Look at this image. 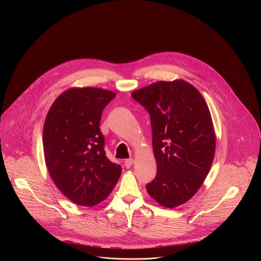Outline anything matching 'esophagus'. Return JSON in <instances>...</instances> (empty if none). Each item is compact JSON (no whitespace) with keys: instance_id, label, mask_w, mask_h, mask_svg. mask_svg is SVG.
<instances>
[{"instance_id":"1","label":"esophagus","mask_w":261,"mask_h":261,"mask_svg":"<svg viewBox=\"0 0 261 261\" xmlns=\"http://www.w3.org/2000/svg\"><path fill=\"white\" fill-rule=\"evenodd\" d=\"M132 164H133V159H126L125 160V162H124V165H125V167L126 168H130L131 166H132Z\"/></svg>"}]
</instances>
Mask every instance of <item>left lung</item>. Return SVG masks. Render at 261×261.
Wrapping results in <instances>:
<instances>
[{"label": "left lung", "mask_w": 261, "mask_h": 261, "mask_svg": "<svg viewBox=\"0 0 261 261\" xmlns=\"http://www.w3.org/2000/svg\"><path fill=\"white\" fill-rule=\"evenodd\" d=\"M150 115L156 177L146 191L165 207L188 201L205 179L216 138L208 107L192 85L158 82L131 95Z\"/></svg>", "instance_id": "left-lung-1"}]
</instances>
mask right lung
<instances>
[{
	"label": "right lung",
	"mask_w": 261,
	"mask_h": 261,
	"mask_svg": "<svg viewBox=\"0 0 261 261\" xmlns=\"http://www.w3.org/2000/svg\"><path fill=\"white\" fill-rule=\"evenodd\" d=\"M115 97L97 88L70 89L46 116L42 141L47 169L61 192L79 205L104 200L121 175V165L106 157L99 128L103 109Z\"/></svg>",
	"instance_id": "obj_1"
}]
</instances>
